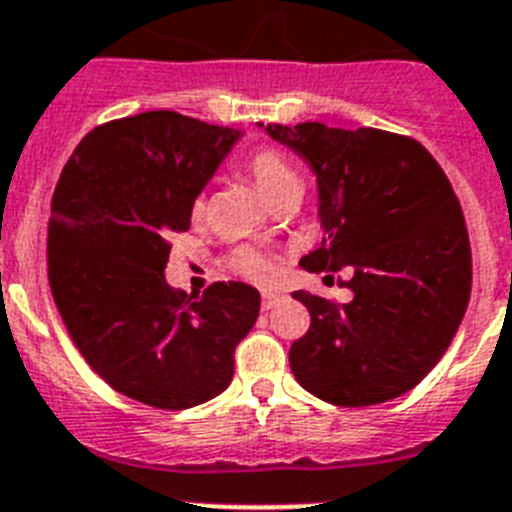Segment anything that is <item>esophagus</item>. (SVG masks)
Wrapping results in <instances>:
<instances>
[{"label": "esophagus", "instance_id": "1", "mask_svg": "<svg viewBox=\"0 0 512 512\" xmlns=\"http://www.w3.org/2000/svg\"><path fill=\"white\" fill-rule=\"evenodd\" d=\"M282 300H284V295H279V292H271V289H264V292H261V307H264V310L277 307Z\"/></svg>", "mask_w": 512, "mask_h": 512}]
</instances>
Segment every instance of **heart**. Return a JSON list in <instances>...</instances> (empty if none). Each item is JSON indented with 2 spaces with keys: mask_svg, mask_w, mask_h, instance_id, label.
I'll return each instance as SVG.
<instances>
[{
  "mask_svg": "<svg viewBox=\"0 0 512 512\" xmlns=\"http://www.w3.org/2000/svg\"><path fill=\"white\" fill-rule=\"evenodd\" d=\"M246 171L248 176L253 179V184L261 189L266 200L274 202L279 194H284L287 189L292 187H300V179H297L295 169L284 161V156H279L277 151H271V148H259V151H253L246 161ZM205 210V200L197 197L192 202V212L194 215H200ZM230 264L235 269L246 274L251 279H269L274 274V264L266 253H261L259 248H251V246H243L230 256Z\"/></svg>",
  "mask_w": 512,
  "mask_h": 512,
  "instance_id": "1",
  "label": "heart"
}]
</instances>
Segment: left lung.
Returning <instances> with one entry per match:
<instances>
[{
    "label": "left lung",
    "instance_id": "8db88e82",
    "mask_svg": "<svg viewBox=\"0 0 512 512\" xmlns=\"http://www.w3.org/2000/svg\"><path fill=\"white\" fill-rule=\"evenodd\" d=\"M318 176L320 248L307 271L346 269V305L292 292L310 330L289 348L297 382L320 400L364 408L395 400L431 372L472 292L461 205L436 158L408 135L323 122L266 125Z\"/></svg>",
    "mask_w": 512,
    "mask_h": 512
}]
</instances>
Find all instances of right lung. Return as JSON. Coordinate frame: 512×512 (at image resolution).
Returning a JSON list of instances; mask_svg holds the SVG:
<instances>
[{
    "label": "right lung",
    "instance_id": "1",
    "mask_svg": "<svg viewBox=\"0 0 512 512\" xmlns=\"http://www.w3.org/2000/svg\"><path fill=\"white\" fill-rule=\"evenodd\" d=\"M241 133L171 110L104 122L56 184L48 282L71 341L120 395L187 410L228 390L235 346L259 318V289L166 284L171 235Z\"/></svg>",
    "mask_w": 512,
    "mask_h": 512
}]
</instances>
